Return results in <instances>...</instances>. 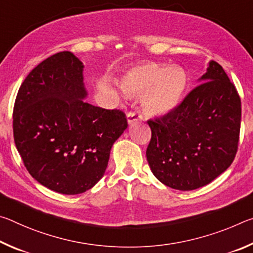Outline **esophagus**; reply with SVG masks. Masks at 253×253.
<instances>
[{"instance_id": "obj_1", "label": "esophagus", "mask_w": 253, "mask_h": 253, "mask_svg": "<svg viewBox=\"0 0 253 253\" xmlns=\"http://www.w3.org/2000/svg\"><path fill=\"white\" fill-rule=\"evenodd\" d=\"M142 121V116H140L139 114H136V113H128L127 114V122L129 125H132L134 123H137Z\"/></svg>"}]
</instances>
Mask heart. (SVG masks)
Listing matches in <instances>:
<instances>
[{"label":"heart","mask_w":253,"mask_h":253,"mask_svg":"<svg viewBox=\"0 0 253 253\" xmlns=\"http://www.w3.org/2000/svg\"><path fill=\"white\" fill-rule=\"evenodd\" d=\"M187 75L179 67L164 68L144 63L123 77L124 91L139 95L144 110L152 116H165L179 105L187 88Z\"/></svg>","instance_id":"b5f03b06"}]
</instances>
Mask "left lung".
<instances>
[{"label": "left lung", "mask_w": 253, "mask_h": 253, "mask_svg": "<svg viewBox=\"0 0 253 253\" xmlns=\"http://www.w3.org/2000/svg\"><path fill=\"white\" fill-rule=\"evenodd\" d=\"M182 104L152 129L146 157L158 181L179 191L208 185L232 164L238 149L241 100L219 63L209 61Z\"/></svg>", "instance_id": "8db88e82"}]
</instances>
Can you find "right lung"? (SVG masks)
Listing matches in <instances>:
<instances>
[{"label":"right lung","instance_id":"1","mask_svg":"<svg viewBox=\"0 0 253 253\" xmlns=\"http://www.w3.org/2000/svg\"><path fill=\"white\" fill-rule=\"evenodd\" d=\"M84 68L69 51L43 60L21 84L13 110L14 142L25 168L42 185L67 195L99 182L127 128L123 111L84 101Z\"/></svg>","mask_w":253,"mask_h":253}]
</instances>
